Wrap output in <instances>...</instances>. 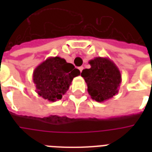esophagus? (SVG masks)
<instances>
[{"label":"esophagus","instance_id":"34e87169","mask_svg":"<svg viewBox=\"0 0 152 152\" xmlns=\"http://www.w3.org/2000/svg\"><path fill=\"white\" fill-rule=\"evenodd\" d=\"M78 69H79V70H80V72H82V70H83V66H80V67H79Z\"/></svg>","mask_w":152,"mask_h":152}]
</instances>
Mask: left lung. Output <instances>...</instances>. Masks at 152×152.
Listing matches in <instances>:
<instances>
[{"instance_id": "1", "label": "left lung", "mask_w": 152, "mask_h": 152, "mask_svg": "<svg viewBox=\"0 0 152 152\" xmlns=\"http://www.w3.org/2000/svg\"><path fill=\"white\" fill-rule=\"evenodd\" d=\"M91 69H83L81 76L88 84V93L93 99L103 102L118 93L121 73L110 60L96 57L90 62Z\"/></svg>"}]
</instances>
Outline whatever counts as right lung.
<instances>
[{
	"mask_svg": "<svg viewBox=\"0 0 152 152\" xmlns=\"http://www.w3.org/2000/svg\"><path fill=\"white\" fill-rule=\"evenodd\" d=\"M80 74L72 64L59 57H50L34 70L33 80L37 93L49 101L61 99L74 77Z\"/></svg>",
	"mask_w": 152,
	"mask_h": 152,
	"instance_id": "right-lung-1",
	"label": "right lung"
}]
</instances>
